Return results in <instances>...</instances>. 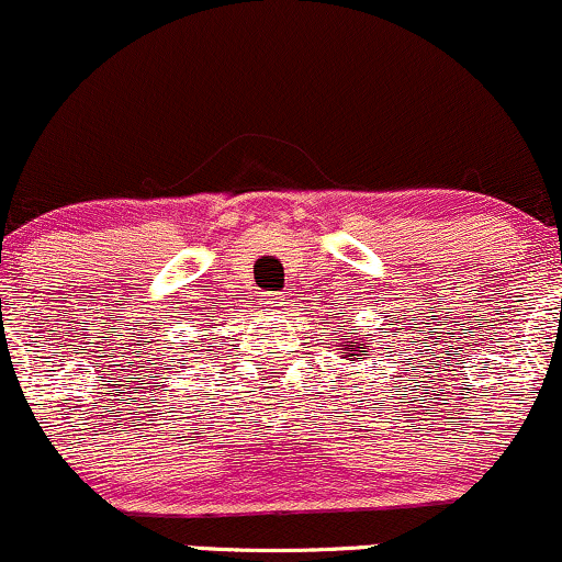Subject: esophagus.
<instances>
[{
	"label": "esophagus",
	"instance_id": "obj_1",
	"mask_svg": "<svg viewBox=\"0 0 562 562\" xmlns=\"http://www.w3.org/2000/svg\"><path fill=\"white\" fill-rule=\"evenodd\" d=\"M266 304H268V307H281V304H283V296H279V294H268Z\"/></svg>",
	"mask_w": 562,
	"mask_h": 562
}]
</instances>
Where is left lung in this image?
<instances>
[{
  "label": "left lung",
  "instance_id": "left-lung-1",
  "mask_svg": "<svg viewBox=\"0 0 562 562\" xmlns=\"http://www.w3.org/2000/svg\"><path fill=\"white\" fill-rule=\"evenodd\" d=\"M338 315H344V313H338ZM344 328V325H341ZM330 341H334V346L338 349V357L341 359H349V364H357V362H364V349H367V338L364 336H359V334H355V336H344V330L338 336H334L330 338Z\"/></svg>",
  "mask_w": 562,
  "mask_h": 562
}]
</instances>
